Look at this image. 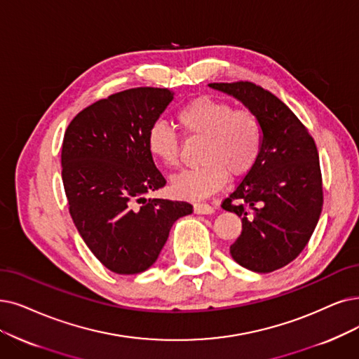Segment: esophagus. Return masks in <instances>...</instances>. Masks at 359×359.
Wrapping results in <instances>:
<instances>
[{
  "label": "esophagus",
  "mask_w": 359,
  "mask_h": 359,
  "mask_svg": "<svg viewBox=\"0 0 359 359\" xmlns=\"http://www.w3.org/2000/svg\"><path fill=\"white\" fill-rule=\"evenodd\" d=\"M194 212L198 215H212L215 212V209H213V206H210L208 203H196Z\"/></svg>",
  "instance_id": "esophagus-1"
}]
</instances>
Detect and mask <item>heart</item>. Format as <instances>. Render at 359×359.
<instances>
[{
	"mask_svg": "<svg viewBox=\"0 0 359 359\" xmlns=\"http://www.w3.org/2000/svg\"><path fill=\"white\" fill-rule=\"evenodd\" d=\"M177 121L190 137L205 138L200 161L203 165L184 170L172 180L177 197L200 200L219 191L228 174L246 175L262 150V125L249 110H234L231 104L210 97H198L185 104ZM149 153L165 166H175L180 157V138L163 122H154L147 133Z\"/></svg>",
	"mask_w": 359,
	"mask_h": 359,
	"instance_id": "heart-1",
	"label": "heart"
}]
</instances>
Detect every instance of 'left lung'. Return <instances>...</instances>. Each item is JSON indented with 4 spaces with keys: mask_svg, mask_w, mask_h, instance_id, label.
I'll list each match as a JSON object with an SVG mask.
<instances>
[{
    "mask_svg": "<svg viewBox=\"0 0 359 359\" xmlns=\"http://www.w3.org/2000/svg\"><path fill=\"white\" fill-rule=\"evenodd\" d=\"M255 113L262 125L256 165L222 202L241 218L229 246L233 259L255 272H272L305 249L323 210L320 157L313 138L280 98L252 82L209 83Z\"/></svg>",
    "mask_w": 359,
    "mask_h": 359,
    "instance_id": "left-lung-1",
    "label": "left lung"
}]
</instances>
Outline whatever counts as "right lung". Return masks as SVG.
<instances>
[{
	"label": "right lung",
	"mask_w": 359,
	"mask_h": 359,
	"mask_svg": "<svg viewBox=\"0 0 359 359\" xmlns=\"http://www.w3.org/2000/svg\"><path fill=\"white\" fill-rule=\"evenodd\" d=\"M174 93L141 87L83 109L65 133L62 180L69 212L97 259L116 274H138L159 257L187 202L147 198L165 178L147 149V133Z\"/></svg>",
	"instance_id": "add662e5"
}]
</instances>
